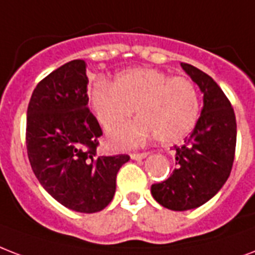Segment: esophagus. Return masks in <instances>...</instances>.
<instances>
[{"label": "esophagus", "mask_w": 255, "mask_h": 255, "mask_svg": "<svg viewBox=\"0 0 255 255\" xmlns=\"http://www.w3.org/2000/svg\"><path fill=\"white\" fill-rule=\"evenodd\" d=\"M148 153L147 152H132L129 156H131V159H135V160H139V159H144L145 156H147Z\"/></svg>", "instance_id": "esophagus-1"}]
</instances>
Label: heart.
<instances>
[{
	"mask_svg": "<svg viewBox=\"0 0 255 255\" xmlns=\"http://www.w3.org/2000/svg\"><path fill=\"white\" fill-rule=\"evenodd\" d=\"M89 102L104 129L115 131L131 118H140L112 135L116 147H135L155 137L178 143L195 128L201 112L197 87L183 76H170L155 68L128 69L114 84L99 79L89 89Z\"/></svg>",
	"mask_w": 255,
	"mask_h": 255,
	"instance_id": "heart-1",
	"label": "heart"
}]
</instances>
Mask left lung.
<instances>
[{
  "instance_id": "left-lung-1",
  "label": "left lung",
  "mask_w": 255,
  "mask_h": 255,
  "mask_svg": "<svg viewBox=\"0 0 255 255\" xmlns=\"http://www.w3.org/2000/svg\"><path fill=\"white\" fill-rule=\"evenodd\" d=\"M203 93L198 123L176 149L170 178L151 186L155 201L174 211L199 207L222 188L231 172L237 143V120L230 100L207 73L180 64Z\"/></svg>"
}]
</instances>
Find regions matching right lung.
Instances as JSON below:
<instances>
[{"label": "right lung", "instance_id": "right-lung-1", "mask_svg": "<svg viewBox=\"0 0 255 255\" xmlns=\"http://www.w3.org/2000/svg\"><path fill=\"white\" fill-rule=\"evenodd\" d=\"M84 60H73L34 88L26 116V151L41 186L68 209L97 213L110 205L126 153L99 156L100 124L88 108Z\"/></svg>", "mask_w": 255, "mask_h": 255}]
</instances>
